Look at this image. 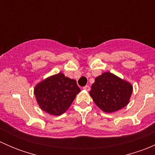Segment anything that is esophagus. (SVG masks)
<instances>
[{"mask_svg":"<svg viewBox=\"0 0 155 155\" xmlns=\"http://www.w3.org/2000/svg\"><path fill=\"white\" fill-rule=\"evenodd\" d=\"M83 89H84V90L87 91H90L91 87H90V86H89V85H85V87H83Z\"/></svg>","mask_w":155,"mask_h":155,"instance_id":"1","label":"esophagus"}]
</instances>
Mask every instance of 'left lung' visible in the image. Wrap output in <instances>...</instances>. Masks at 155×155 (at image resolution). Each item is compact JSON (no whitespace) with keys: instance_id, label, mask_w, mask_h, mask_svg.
Instances as JSON below:
<instances>
[{"instance_id":"obj_1","label":"left lung","mask_w":155,"mask_h":155,"mask_svg":"<svg viewBox=\"0 0 155 155\" xmlns=\"http://www.w3.org/2000/svg\"><path fill=\"white\" fill-rule=\"evenodd\" d=\"M132 92L133 86L129 82L105 72L95 78L89 94L101 110L111 113L125 107Z\"/></svg>"}]
</instances>
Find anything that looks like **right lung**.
I'll use <instances>...</instances> for the list:
<instances>
[{
    "mask_svg": "<svg viewBox=\"0 0 155 155\" xmlns=\"http://www.w3.org/2000/svg\"><path fill=\"white\" fill-rule=\"evenodd\" d=\"M79 92L76 80L66 77L62 73L39 82L34 91L39 107L51 115H60L66 112Z\"/></svg>",
    "mask_w": 155,
    "mask_h": 155,
    "instance_id": "add662e5",
    "label": "right lung"
}]
</instances>
